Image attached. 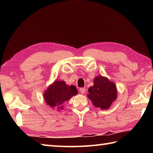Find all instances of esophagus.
I'll use <instances>...</instances> for the list:
<instances>
[{
	"label": "esophagus",
	"mask_w": 153,
	"mask_h": 153,
	"mask_svg": "<svg viewBox=\"0 0 153 153\" xmlns=\"http://www.w3.org/2000/svg\"><path fill=\"white\" fill-rule=\"evenodd\" d=\"M79 91L82 94H85V88H80Z\"/></svg>",
	"instance_id": "obj_1"
}]
</instances>
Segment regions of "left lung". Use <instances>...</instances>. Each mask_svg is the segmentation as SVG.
<instances>
[{
  "label": "left lung",
  "mask_w": 153,
  "mask_h": 153,
  "mask_svg": "<svg viewBox=\"0 0 153 153\" xmlns=\"http://www.w3.org/2000/svg\"><path fill=\"white\" fill-rule=\"evenodd\" d=\"M93 83V85L88 89L87 97L95 107L102 110L108 109L117 99L116 84L102 76L95 77Z\"/></svg>",
  "instance_id": "left-lung-1"
}]
</instances>
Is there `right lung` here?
I'll return each mask as SVG.
<instances>
[{
  "label": "right lung",
  "instance_id": "add662e5",
  "mask_svg": "<svg viewBox=\"0 0 153 153\" xmlns=\"http://www.w3.org/2000/svg\"><path fill=\"white\" fill-rule=\"evenodd\" d=\"M77 94L76 87L68 85L64 81L57 80L51 84L44 91L43 97L52 109L58 111L64 108V104Z\"/></svg>",
  "mask_w": 153,
  "mask_h": 153
}]
</instances>
